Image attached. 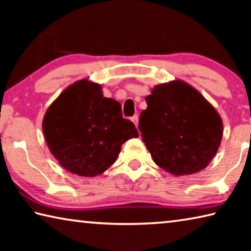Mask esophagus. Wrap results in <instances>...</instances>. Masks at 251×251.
I'll list each match as a JSON object with an SVG mask.
<instances>
[{"mask_svg":"<svg viewBox=\"0 0 251 251\" xmlns=\"http://www.w3.org/2000/svg\"><path fill=\"white\" fill-rule=\"evenodd\" d=\"M131 122H133L134 124H135V126L137 127L138 126V116L137 115H134L133 117H131Z\"/></svg>","mask_w":251,"mask_h":251,"instance_id":"1","label":"esophagus"}]
</instances>
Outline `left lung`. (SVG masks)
I'll return each instance as SVG.
<instances>
[{"label":"left lung","mask_w":251,"mask_h":251,"mask_svg":"<svg viewBox=\"0 0 251 251\" xmlns=\"http://www.w3.org/2000/svg\"><path fill=\"white\" fill-rule=\"evenodd\" d=\"M139 117V130L152 159L175 176L207 167L223 138L216 108L184 80L156 85Z\"/></svg>","instance_id":"obj_1"}]
</instances>
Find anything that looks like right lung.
Listing matches in <instances>:
<instances>
[{
  "label": "right lung",
  "mask_w": 251,
  "mask_h": 251,
  "mask_svg": "<svg viewBox=\"0 0 251 251\" xmlns=\"http://www.w3.org/2000/svg\"><path fill=\"white\" fill-rule=\"evenodd\" d=\"M43 133L50 151L66 171L95 177L115 163L122 145L138 137L121 104L84 78L67 86L46 110Z\"/></svg>",
  "instance_id": "add662e5"
}]
</instances>
